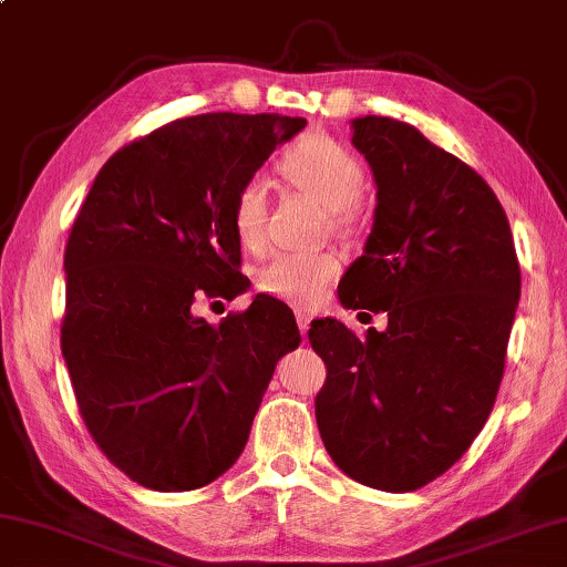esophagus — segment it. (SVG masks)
<instances>
[{
  "label": "esophagus",
  "instance_id": "34e87169",
  "mask_svg": "<svg viewBox=\"0 0 567 567\" xmlns=\"http://www.w3.org/2000/svg\"><path fill=\"white\" fill-rule=\"evenodd\" d=\"M295 318H298V328H300V333L302 336H306L308 333V328H310V316H308V312L306 310H298V312H295Z\"/></svg>",
  "mask_w": 567,
  "mask_h": 567
}]
</instances>
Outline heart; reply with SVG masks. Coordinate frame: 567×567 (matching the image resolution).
I'll list each match as a JSON object with an SVG mask.
<instances>
[{"label": "heart", "mask_w": 567, "mask_h": 567, "mask_svg": "<svg viewBox=\"0 0 567 567\" xmlns=\"http://www.w3.org/2000/svg\"><path fill=\"white\" fill-rule=\"evenodd\" d=\"M282 165L287 175L308 188L331 214L351 210L364 193V167L331 137H308L287 152ZM231 224L236 239L247 249H259L265 244L267 183L261 175H251L236 190ZM338 272L341 261L328 251H285L259 269V287L277 300L308 306L328 290Z\"/></svg>", "instance_id": "heart-1"}]
</instances>
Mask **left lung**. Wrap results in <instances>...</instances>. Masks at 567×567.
<instances>
[{
    "label": "left lung",
    "instance_id": "left-lung-1",
    "mask_svg": "<svg viewBox=\"0 0 567 567\" xmlns=\"http://www.w3.org/2000/svg\"><path fill=\"white\" fill-rule=\"evenodd\" d=\"M351 130L377 208L338 298L384 310L386 328L361 341L333 318L312 320L310 346L328 369L316 420L346 476L415 492L468 451L494 408L519 261L502 203L476 171L408 122L359 116Z\"/></svg>",
    "mask_w": 567,
    "mask_h": 567
}]
</instances>
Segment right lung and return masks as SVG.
I'll list each match as a JSON object with an SVG mask.
<instances>
[{"instance_id": "right-lung-1", "label": "right lung", "mask_w": 567, "mask_h": 567, "mask_svg": "<svg viewBox=\"0 0 567 567\" xmlns=\"http://www.w3.org/2000/svg\"><path fill=\"white\" fill-rule=\"evenodd\" d=\"M306 124L231 112L171 122L114 152L75 216L63 359L89 433L140 486L190 492L229 471L277 361L300 346L275 298L218 323L193 308L247 292L236 190Z\"/></svg>"}]
</instances>
